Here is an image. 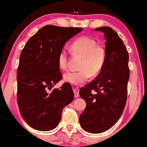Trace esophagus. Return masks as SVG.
<instances>
[{
  "label": "esophagus",
  "mask_w": 147,
  "mask_h": 147,
  "mask_svg": "<svg viewBox=\"0 0 147 147\" xmlns=\"http://www.w3.org/2000/svg\"><path fill=\"white\" fill-rule=\"evenodd\" d=\"M74 97L78 98L79 96V89L78 88H74Z\"/></svg>",
  "instance_id": "obj_1"
}]
</instances>
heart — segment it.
Here are the masks:
<instances>
[{
    "mask_svg": "<svg viewBox=\"0 0 147 147\" xmlns=\"http://www.w3.org/2000/svg\"><path fill=\"white\" fill-rule=\"evenodd\" d=\"M71 51L74 55L82 56L78 71H69L63 76L64 80L74 84H82L91 76L95 77L101 72L107 58L106 49L97 45L91 38L82 36L71 42ZM58 66L62 70L68 68V58L65 50H62L58 58Z\"/></svg>",
    "mask_w": 147,
    "mask_h": 147,
    "instance_id": "1",
    "label": "heart"
}]
</instances>
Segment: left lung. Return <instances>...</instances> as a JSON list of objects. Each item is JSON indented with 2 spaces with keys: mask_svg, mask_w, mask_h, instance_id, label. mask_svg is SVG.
<instances>
[{
  "mask_svg": "<svg viewBox=\"0 0 147 147\" xmlns=\"http://www.w3.org/2000/svg\"><path fill=\"white\" fill-rule=\"evenodd\" d=\"M105 34L107 58L104 67L94 80L80 89L87 103L80 115L86 131L100 134L116 123L125 107L129 79V54L122 40L109 27L95 29Z\"/></svg>",
  "mask_w": 147,
  "mask_h": 147,
  "instance_id": "8db88e82",
  "label": "left lung"
}]
</instances>
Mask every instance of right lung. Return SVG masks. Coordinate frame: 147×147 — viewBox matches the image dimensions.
Here are the masks:
<instances>
[{"mask_svg":"<svg viewBox=\"0 0 147 147\" xmlns=\"http://www.w3.org/2000/svg\"><path fill=\"white\" fill-rule=\"evenodd\" d=\"M82 28L47 25L28 40L17 69V102L22 118L33 129L50 131L58 125L62 111L74 100L71 86L63 78L58 58L65 42Z\"/></svg>","mask_w":147,"mask_h":147,"instance_id":"add662e5","label":"right lung"}]
</instances>
